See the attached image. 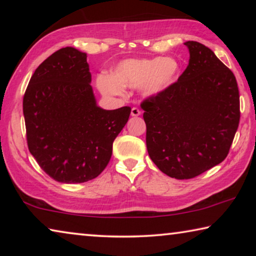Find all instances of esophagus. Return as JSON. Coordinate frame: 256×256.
I'll list each match as a JSON object with an SVG mask.
<instances>
[{"mask_svg":"<svg viewBox=\"0 0 256 256\" xmlns=\"http://www.w3.org/2000/svg\"><path fill=\"white\" fill-rule=\"evenodd\" d=\"M131 115H132V116H138V115H141V110H138V107H133L132 110H131Z\"/></svg>","mask_w":256,"mask_h":256,"instance_id":"esophagus-1","label":"esophagus"}]
</instances>
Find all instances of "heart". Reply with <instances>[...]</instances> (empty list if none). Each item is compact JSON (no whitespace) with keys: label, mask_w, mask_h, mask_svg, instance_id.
Returning a JSON list of instances; mask_svg holds the SVG:
<instances>
[{"label":"heart","mask_w":256,"mask_h":256,"mask_svg":"<svg viewBox=\"0 0 256 256\" xmlns=\"http://www.w3.org/2000/svg\"><path fill=\"white\" fill-rule=\"evenodd\" d=\"M178 73L180 64L172 58H128L112 68L110 76H97L96 86L105 96H118L122 88L140 86L146 96H154L174 84Z\"/></svg>","instance_id":"heart-1"}]
</instances>
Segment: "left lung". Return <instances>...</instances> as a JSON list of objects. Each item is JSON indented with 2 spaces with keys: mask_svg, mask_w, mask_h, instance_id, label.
Returning a JSON list of instances; mask_svg holds the SVG:
<instances>
[{
  "mask_svg": "<svg viewBox=\"0 0 256 256\" xmlns=\"http://www.w3.org/2000/svg\"><path fill=\"white\" fill-rule=\"evenodd\" d=\"M184 45L190 60L178 80L141 102L150 158L177 180L193 178L224 162L240 118L234 73L201 42Z\"/></svg>",
  "mask_w": 256,
  "mask_h": 256,
  "instance_id": "left-lung-1",
  "label": "left lung"
}]
</instances>
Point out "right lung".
Here are the masks:
<instances>
[{
	"label": "right lung",
	"instance_id": "right-lung-1",
	"mask_svg": "<svg viewBox=\"0 0 256 256\" xmlns=\"http://www.w3.org/2000/svg\"><path fill=\"white\" fill-rule=\"evenodd\" d=\"M86 54L64 47L47 58L24 96L27 144L40 168L66 184L92 180L105 170L112 142L131 107L97 106Z\"/></svg>",
	"mask_w": 256,
	"mask_h": 256
}]
</instances>
